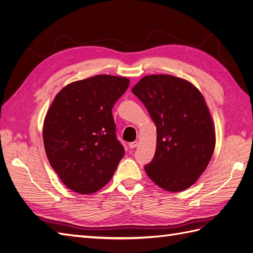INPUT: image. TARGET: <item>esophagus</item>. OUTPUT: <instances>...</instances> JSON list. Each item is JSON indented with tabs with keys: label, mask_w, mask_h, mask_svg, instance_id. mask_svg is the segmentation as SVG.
Here are the masks:
<instances>
[{
	"label": "esophagus",
	"mask_w": 253,
	"mask_h": 253,
	"mask_svg": "<svg viewBox=\"0 0 253 253\" xmlns=\"http://www.w3.org/2000/svg\"><path fill=\"white\" fill-rule=\"evenodd\" d=\"M137 145H138V142L137 141H133V142H129L128 143V147H129V149H135Z\"/></svg>",
	"instance_id": "obj_1"
}]
</instances>
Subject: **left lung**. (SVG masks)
Masks as SVG:
<instances>
[{
  "mask_svg": "<svg viewBox=\"0 0 253 253\" xmlns=\"http://www.w3.org/2000/svg\"><path fill=\"white\" fill-rule=\"evenodd\" d=\"M132 91L156 125V152L145 172L167 191L188 189L206 170L215 147L212 118L201 91L170 75L145 76Z\"/></svg>",
  "mask_w": 253,
  "mask_h": 253,
  "instance_id": "obj_1",
  "label": "left lung"
}]
</instances>
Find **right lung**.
Returning a JSON list of instances; mask_svg holds the SVG:
<instances>
[{"instance_id":"1","label":"right lung","mask_w":253,"mask_h":253,"mask_svg":"<svg viewBox=\"0 0 253 253\" xmlns=\"http://www.w3.org/2000/svg\"><path fill=\"white\" fill-rule=\"evenodd\" d=\"M128 84L125 77L98 75L68 84L53 99L44 120V148L61 181L75 192L103 188L125 155L112 109Z\"/></svg>"}]
</instances>
